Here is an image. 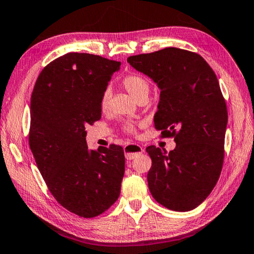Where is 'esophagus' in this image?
<instances>
[{
	"label": "esophagus",
	"mask_w": 254,
	"mask_h": 254,
	"mask_svg": "<svg viewBox=\"0 0 254 254\" xmlns=\"http://www.w3.org/2000/svg\"><path fill=\"white\" fill-rule=\"evenodd\" d=\"M124 152H126V158L127 160H131L135 158V157H138L139 155H141L143 152V149L142 147H140L139 144L130 143L124 147Z\"/></svg>",
	"instance_id": "obj_1"
}]
</instances>
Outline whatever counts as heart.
<instances>
[{"label": "heart", "instance_id": "1", "mask_svg": "<svg viewBox=\"0 0 254 254\" xmlns=\"http://www.w3.org/2000/svg\"><path fill=\"white\" fill-rule=\"evenodd\" d=\"M122 84L128 94L136 100L141 97H144V96L148 97L149 90H150V84H149L148 80L141 74L131 73L127 75L126 78L122 80ZM110 99L111 90L106 89L103 92L102 98H100V108H102L103 112H106L108 110V107H110ZM124 128H126V131L130 132V133H134L135 132V127L133 123H127L126 126H124Z\"/></svg>", "mask_w": 254, "mask_h": 254}]
</instances>
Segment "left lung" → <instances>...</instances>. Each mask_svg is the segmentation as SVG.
<instances>
[{
    "instance_id": "obj_1",
    "label": "left lung",
    "mask_w": 254,
    "mask_h": 254,
    "mask_svg": "<svg viewBox=\"0 0 254 254\" xmlns=\"http://www.w3.org/2000/svg\"><path fill=\"white\" fill-rule=\"evenodd\" d=\"M127 62L160 89L155 127L174 136L176 147L149 146L148 187L157 202L174 211L202 203L224 163L227 107L214 70L202 56L176 47L133 55Z\"/></svg>"
}]
</instances>
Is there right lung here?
I'll return each mask as SVG.
<instances>
[{
  "mask_svg": "<svg viewBox=\"0 0 254 254\" xmlns=\"http://www.w3.org/2000/svg\"><path fill=\"white\" fill-rule=\"evenodd\" d=\"M121 62L67 53L44 67L30 100L29 146L48 190L73 214L92 218L118 200L122 147L90 150L86 127L102 118L100 98Z\"/></svg>",
  "mask_w": 254,
  "mask_h": 254,
  "instance_id": "add662e5",
  "label": "right lung"
}]
</instances>
